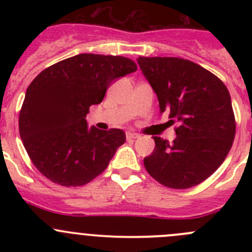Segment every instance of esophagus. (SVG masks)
I'll return each mask as SVG.
<instances>
[{"label":"esophagus","mask_w":252,"mask_h":252,"mask_svg":"<svg viewBox=\"0 0 252 252\" xmlns=\"http://www.w3.org/2000/svg\"><path fill=\"white\" fill-rule=\"evenodd\" d=\"M138 138H140V135H139V134L130 133V131H128V133H126V139H128V140H134V139H138Z\"/></svg>","instance_id":"1"}]
</instances>
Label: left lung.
<instances>
[{"instance_id":"8db88e82","label":"left lung","mask_w":252,"mask_h":252,"mask_svg":"<svg viewBox=\"0 0 252 252\" xmlns=\"http://www.w3.org/2000/svg\"><path fill=\"white\" fill-rule=\"evenodd\" d=\"M145 78L156 93L159 112L177 124L172 144L155 136L144 158L154 179L172 189H188L207 179L223 163L235 136L229 91L201 65L177 57H139Z\"/></svg>"}]
</instances>
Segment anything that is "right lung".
Returning <instances> with one entry per match:
<instances>
[{
    "instance_id": "add662e5",
    "label": "right lung",
    "mask_w": 252,
    "mask_h": 252,
    "mask_svg": "<svg viewBox=\"0 0 252 252\" xmlns=\"http://www.w3.org/2000/svg\"><path fill=\"white\" fill-rule=\"evenodd\" d=\"M122 56L81 53L42 70L25 93L19 134L34 166L63 187H80L107 168L126 142L122 129L89 128L86 114L117 78L135 72Z\"/></svg>"
}]
</instances>
